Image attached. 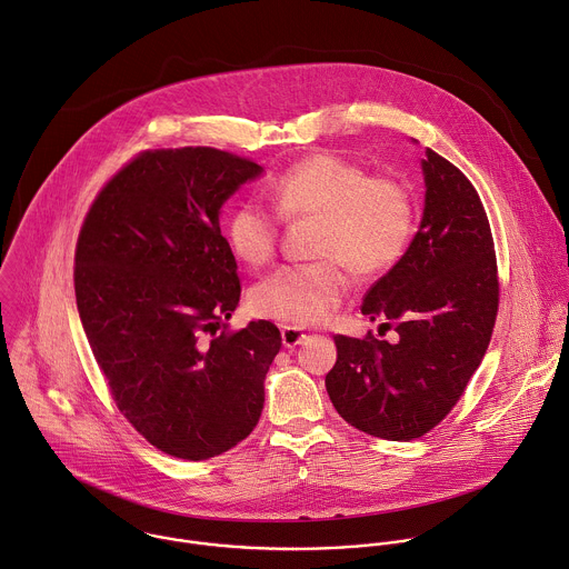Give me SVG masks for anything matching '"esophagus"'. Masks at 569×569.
Listing matches in <instances>:
<instances>
[{"instance_id": "obj_1", "label": "esophagus", "mask_w": 569, "mask_h": 569, "mask_svg": "<svg viewBox=\"0 0 569 569\" xmlns=\"http://www.w3.org/2000/svg\"><path fill=\"white\" fill-rule=\"evenodd\" d=\"M306 339V332L297 326H281V341L286 348H295Z\"/></svg>"}]
</instances>
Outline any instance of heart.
<instances>
[{"label":"heart","instance_id":"obj_1","mask_svg":"<svg viewBox=\"0 0 569 569\" xmlns=\"http://www.w3.org/2000/svg\"><path fill=\"white\" fill-rule=\"evenodd\" d=\"M277 216L259 201H241L226 234L243 263H268L279 246L281 219H315L317 261L283 266L254 286L252 310L288 326L323 321L348 288L346 268L359 279L389 272L409 250L416 232V201L396 176L375 173L339 153H310L270 182Z\"/></svg>","mask_w":569,"mask_h":569}]
</instances>
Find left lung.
I'll return each instance as SVG.
<instances>
[{
    "mask_svg": "<svg viewBox=\"0 0 569 569\" xmlns=\"http://www.w3.org/2000/svg\"><path fill=\"white\" fill-rule=\"evenodd\" d=\"M422 171L420 230L361 303L398 339L335 335L337 361L326 375L337 413L393 442L422 438L458 405L487 352L500 299L493 237L476 187L433 149Z\"/></svg>",
    "mask_w": 569,
    "mask_h": 569,
    "instance_id": "1",
    "label": "left lung"
}]
</instances>
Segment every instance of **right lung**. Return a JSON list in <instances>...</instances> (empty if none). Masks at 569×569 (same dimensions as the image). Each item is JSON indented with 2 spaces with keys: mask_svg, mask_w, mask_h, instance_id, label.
<instances>
[{
  "mask_svg": "<svg viewBox=\"0 0 569 569\" xmlns=\"http://www.w3.org/2000/svg\"><path fill=\"white\" fill-rule=\"evenodd\" d=\"M263 169L214 147L144 149L100 189L76 246L78 312L127 422L156 449L208 460L263 411L272 321L230 330L241 279L219 210Z\"/></svg>",
  "mask_w": 569,
  "mask_h": 569,
  "instance_id": "1",
  "label": "right lung"
}]
</instances>
